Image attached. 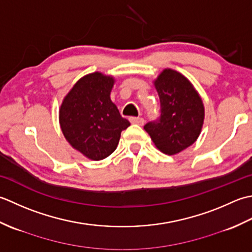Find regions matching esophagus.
<instances>
[{"label":"esophagus","instance_id":"34e87169","mask_svg":"<svg viewBox=\"0 0 252 252\" xmlns=\"http://www.w3.org/2000/svg\"><path fill=\"white\" fill-rule=\"evenodd\" d=\"M131 124H137V125H143V123H145V121H143V119H141V117H130L129 119Z\"/></svg>","mask_w":252,"mask_h":252}]
</instances>
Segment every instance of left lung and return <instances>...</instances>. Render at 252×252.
Wrapping results in <instances>:
<instances>
[{"label": "left lung", "mask_w": 252, "mask_h": 252, "mask_svg": "<svg viewBox=\"0 0 252 252\" xmlns=\"http://www.w3.org/2000/svg\"><path fill=\"white\" fill-rule=\"evenodd\" d=\"M161 102V116L145 130L156 147L174 156L198 139L204 121V105L193 85L178 71L165 68L153 81Z\"/></svg>", "instance_id": "8db88e82"}]
</instances>
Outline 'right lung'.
I'll list each match as a JSON object with an SVG mask.
<instances>
[{"label":"right lung","instance_id":"add662e5","mask_svg":"<svg viewBox=\"0 0 252 252\" xmlns=\"http://www.w3.org/2000/svg\"><path fill=\"white\" fill-rule=\"evenodd\" d=\"M114 83V77L100 71L81 77L60 107V126L65 139L90 160L100 161L112 155L121 132L130 125L111 100Z\"/></svg>","mask_w":252,"mask_h":252}]
</instances>
